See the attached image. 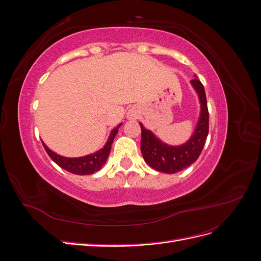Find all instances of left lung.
I'll return each instance as SVG.
<instances>
[{
	"instance_id": "8db88e82",
	"label": "left lung",
	"mask_w": 261,
	"mask_h": 261,
	"mask_svg": "<svg viewBox=\"0 0 261 261\" xmlns=\"http://www.w3.org/2000/svg\"><path fill=\"white\" fill-rule=\"evenodd\" d=\"M191 85L198 96L200 112L196 127L186 143L178 146L165 144L160 138L156 137L155 134L147 129L143 123H139L141 127L140 148L144 160L152 169L159 172L173 174V173L179 172L189 167L198 159L204 143H206L209 130V113L206 92L196 75L194 80L191 81Z\"/></svg>"
}]
</instances>
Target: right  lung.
Instances as JSON below:
<instances>
[{
    "label": "right lung",
    "instance_id": "obj_1",
    "mask_svg": "<svg viewBox=\"0 0 261 261\" xmlns=\"http://www.w3.org/2000/svg\"><path fill=\"white\" fill-rule=\"evenodd\" d=\"M121 125L122 123L118 124L116 127L112 129L103 147L99 149L96 152L87 154L84 156L68 158V156L61 155V154H58L57 152L52 151V150L46 146L43 141L42 144L46 153H48L51 159L62 169H64L76 175H90V174H93L94 172H98L99 170H101V168L106 164L110 151H111L113 140L118 132V128L121 127Z\"/></svg>",
    "mask_w": 261,
    "mask_h": 261
}]
</instances>
